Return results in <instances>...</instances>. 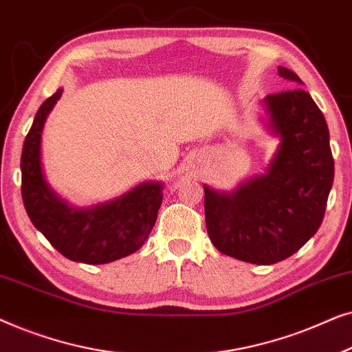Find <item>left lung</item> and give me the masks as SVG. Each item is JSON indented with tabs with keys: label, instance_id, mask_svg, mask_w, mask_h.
I'll list each match as a JSON object with an SVG mask.
<instances>
[{
	"label": "left lung",
	"instance_id": "left-lung-1",
	"mask_svg": "<svg viewBox=\"0 0 352 352\" xmlns=\"http://www.w3.org/2000/svg\"><path fill=\"white\" fill-rule=\"evenodd\" d=\"M278 75L302 85L295 72ZM267 128L280 144L264 175L232 192L205 187V221L221 253L253 264H274L296 253L320 228L335 163L324 113L302 88L264 98Z\"/></svg>",
	"mask_w": 352,
	"mask_h": 352
}]
</instances>
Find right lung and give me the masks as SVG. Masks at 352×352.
<instances>
[{"label": "right lung", "instance_id": "1", "mask_svg": "<svg viewBox=\"0 0 352 352\" xmlns=\"http://www.w3.org/2000/svg\"><path fill=\"white\" fill-rule=\"evenodd\" d=\"M62 96L57 89L38 109L23 142L22 200L33 226L72 261L105 264L138 252L157 221L162 182H142L118 199L74 208L51 189L43 175L41 134L47 115Z\"/></svg>", "mask_w": 352, "mask_h": 352}]
</instances>
